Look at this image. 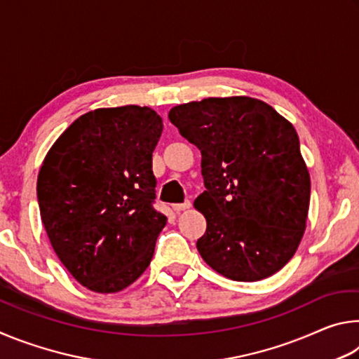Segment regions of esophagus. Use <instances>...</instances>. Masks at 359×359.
I'll use <instances>...</instances> for the list:
<instances>
[{
	"instance_id": "obj_1",
	"label": "esophagus",
	"mask_w": 359,
	"mask_h": 359,
	"mask_svg": "<svg viewBox=\"0 0 359 359\" xmlns=\"http://www.w3.org/2000/svg\"><path fill=\"white\" fill-rule=\"evenodd\" d=\"M190 208H191V203L190 201H185V203H182V204H174L172 205V209H174L175 214H180V212H184V210L190 209Z\"/></svg>"
}]
</instances>
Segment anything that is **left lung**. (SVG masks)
<instances>
[{"label": "left lung", "mask_w": 359, "mask_h": 359, "mask_svg": "<svg viewBox=\"0 0 359 359\" xmlns=\"http://www.w3.org/2000/svg\"><path fill=\"white\" fill-rule=\"evenodd\" d=\"M168 117L203 155L205 191L194 209L208 229L196 242L199 255L231 280L276 274L301 244L311 203L294 126L248 96L187 102Z\"/></svg>", "instance_id": "left-lung-1"}]
</instances>
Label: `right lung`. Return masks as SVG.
Returning a JSON list of instances; mask_svg holds the SVG:
<instances>
[{"instance_id":"add662e5","label":"right lung","mask_w":359,"mask_h":359,"mask_svg":"<svg viewBox=\"0 0 359 359\" xmlns=\"http://www.w3.org/2000/svg\"><path fill=\"white\" fill-rule=\"evenodd\" d=\"M154 109H95L63 131L38 175L41 220L58 259L95 293H117L147 269L166 215L154 209Z\"/></svg>"}]
</instances>
